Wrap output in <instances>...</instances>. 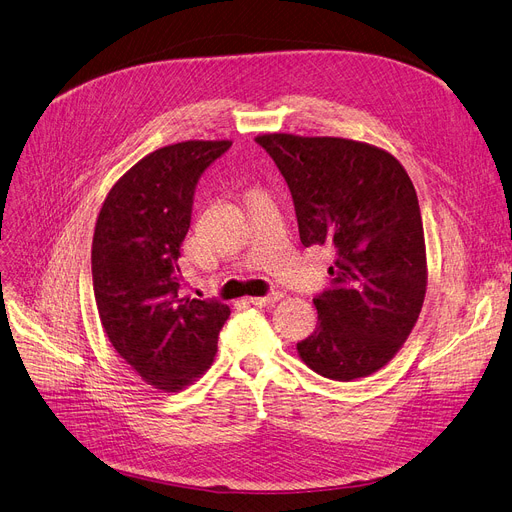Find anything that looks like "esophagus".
Returning <instances> with one entry per match:
<instances>
[{
	"label": "esophagus",
	"mask_w": 512,
	"mask_h": 512,
	"mask_svg": "<svg viewBox=\"0 0 512 512\" xmlns=\"http://www.w3.org/2000/svg\"><path fill=\"white\" fill-rule=\"evenodd\" d=\"M281 296H283V294L275 290V292H269L267 296H254V298H250L248 302L254 304V306H269V304H275Z\"/></svg>",
	"instance_id": "obj_1"
}]
</instances>
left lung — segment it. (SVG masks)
Wrapping results in <instances>:
<instances>
[{"mask_svg": "<svg viewBox=\"0 0 512 512\" xmlns=\"http://www.w3.org/2000/svg\"><path fill=\"white\" fill-rule=\"evenodd\" d=\"M258 145L288 182L300 241L330 245L332 285L313 298L315 332L298 342L313 372L349 382L401 349L426 294L418 195L401 163L346 138L264 134Z\"/></svg>", "mask_w": 512, "mask_h": 512, "instance_id": "left-lung-1", "label": "left lung"}]
</instances>
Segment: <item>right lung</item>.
Instances as JSON below:
<instances>
[{
  "label": "right lung",
  "mask_w": 512,
  "mask_h": 512,
  "mask_svg": "<svg viewBox=\"0 0 512 512\" xmlns=\"http://www.w3.org/2000/svg\"><path fill=\"white\" fill-rule=\"evenodd\" d=\"M229 140L178 142L142 157L107 195L92 241L98 317L113 349L155 388L176 393L208 370L231 309L182 296L185 241L201 174Z\"/></svg>",
  "instance_id": "add662e5"
}]
</instances>
